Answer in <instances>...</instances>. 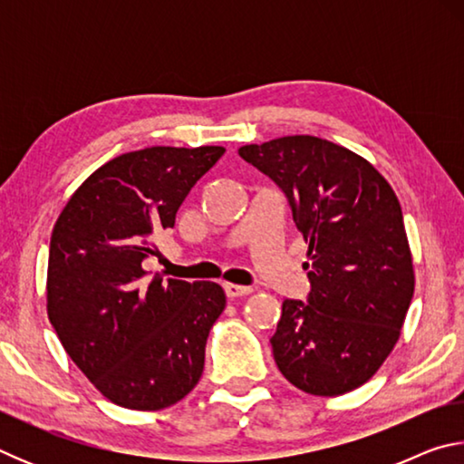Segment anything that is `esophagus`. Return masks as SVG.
<instances>
[{
  "label": "esophagus",
  "mask_w": 464,
  "mask_h": 464,
  "mask_svg": "<svg viewBox=\"0 0 464 464\" xmlns=\"http://www.w3.org/2000/svg\"><path fill=\"white\" fill-rule=\"evenodd\" d=\"M251 286H241V285H231V282H227L225 285V295L229 298H237V296H247L251 293Z\"/></svg>",
  "instance_id": "34e87169"
}]
</instances>
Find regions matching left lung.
Masks as SVG:
<instances>
[{"label":"left lung","instance_id":"8db88e82","mask_svg":"<svg viewBox=\"0 0 464 464\" xmlns=\"http://www.w3.org/2000/svg\"><path fill=\"white\" fill-rule=\"evenodd\" d=\"M239 155L282 188L309 243V298H285L270 340L278 371L309 395L354 391L395 348L413 298L401 204L371 161L332 140L280 137Z\"/></svg>","mask_w":464,"mask_h":464}]
</instances>
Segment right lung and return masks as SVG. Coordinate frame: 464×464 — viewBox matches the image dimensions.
<instances>
[{
  "label": "right lung",
  "mask_w": 464,
  "mask_h": 464,
  "mask_svg": "<svg viewBox=\"0 0 464 464\" xmlns=\"http://www.w3.org/2000/svg\"><path fill=\"white\" fill-rule=\"evenodd\" d=\"M225 147H147L114 157L77 188L51 235L46 313L63 348L108 401L157 411L190 392L210 327L225 309L217 282L147 278L153 237L171 229L194 184Z\"/></svg>",
  "instance_id": "obj_1"
}]
</instances>
